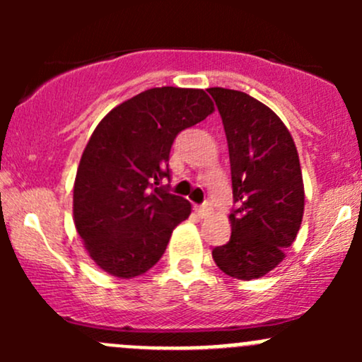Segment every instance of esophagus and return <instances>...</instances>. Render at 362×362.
<instances>
[{
	"instance_id": "obj_1",
	"label": "esophagus",
	"mask_w": 362,
	"mask_h": 362,
	"mask_svg": "<svg viewBox=\"0 0 362 362\" xmlns=\"http://www.w3.org/2000/svg\"><path fill=\"white\" fill-rule=\"evenodd\" d=\"M195 211H197V214L201 216V218H204V216H207V214L211 213V206H209V202H204V204L197 206V207H195Z\"/></svg>"
}]
</instances>
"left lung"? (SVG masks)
Instances as JSON below:
<instances>
[{
    "mask_svg": "<svg viewBox=\"0 0 362 362\" xmlns=\"http://www.w3.org/2000/svg\"><path fill=\"white\" fill-rule=\"evenodd\" d=\"M226 132L233 209L230 242L213 250L235 279H259L286 257L300 231L305 187L288 127L267 105L243 91L209 88Z\"/></svg>",
    "mask_w": 362,
    "mask_h": 362,
    "instance_id": "8db88e82",
    "label": "left lung"
}]
</instances>
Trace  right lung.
<instances>
[{"label": "right lung", "instance_id": "1", "mask_svg": "<svg viewBox=\"0 0 362 362\" xmlns=\"http://www.w3.org/2000/svg\"><path fill=\"white\" fill-rule=\"evenodd\" d=\"M214 105L204 90L151 88L112 109L81 155L73 190L78 235L110 276H141L165 253L190 202L160 185L170 178V149Z\"/></svg>", "mask_w": 362, "mask_h": 362}]
</instances>
